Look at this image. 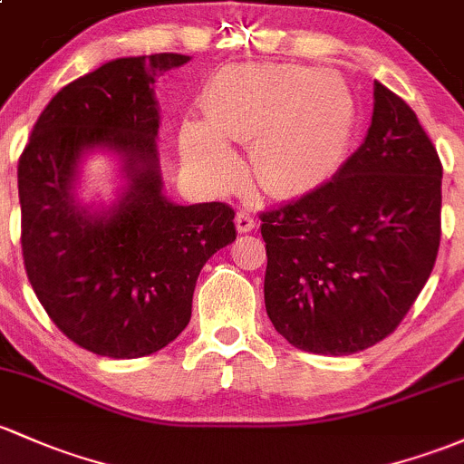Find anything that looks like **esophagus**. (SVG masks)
Masks as SVG:
<instances>
[{"label":"esophagus","mask_w":464,"mask_h":464,"mask_svg":"<svg viewBox=\"0 0 464 464\" xmlns=\"http://www.w3.org/2000/svg\"><path fill=\"white\" fill-rule=\"evenodd\" d=\"M254 227H256V218H254V214L250 210H238L237 212V230L241 234H246V232H252Z\"/></svg>","instance_id":"1"}]
</instances>
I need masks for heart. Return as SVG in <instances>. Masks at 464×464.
<instances>
[{"label":"heart","mask_w":464,"mask_h":464,"mask_svg":"<svg viewBox=\"0 0 464 464\" xmlns=\"http://www.w3.org/2000/svg\"><path fill=\"white\" fill-rule=\"evenodd\" d=\"M356 123V99L336 71L246 63L214 74L206 121L183 123L181 148L197 170L227 186L238 177L227 143H252L258 186L270 194H298L336 174Z\"/></svg>","instance_id":"1"}]
</instances>
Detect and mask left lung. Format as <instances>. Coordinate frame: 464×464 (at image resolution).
<instances>
[{"mask_svg": "<svg viewBox=\"0 0 464 464\" xmlns=\"http://www.w3.org/2000/svg\"><path fill=\"white\" fill-rule=\"evenodd\" d=\"M440 183L416 112L373 82L372 126L336 177L261 214L276 332L303 352L347 356L396 330L436 263Z\"/></svg>", "mask_w": 464, "mask_h": 464, "instance_id": "left-lung-1", "label": "left lung"}]
</instances>
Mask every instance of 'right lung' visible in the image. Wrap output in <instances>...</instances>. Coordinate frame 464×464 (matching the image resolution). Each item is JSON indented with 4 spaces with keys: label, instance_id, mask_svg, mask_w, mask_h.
Instances as JSON below:
<instances>
[{
    "label": "right lung",
    "instance_id": "obj_1",
    "mask_svg": "<svg viewBox=\"0 0 464 464\" xmlns=\"http://www.w3.org/2000/svg\"><path fill=\"white\" fill-rule=\"evenodd\" d=\"M188 54L121 57L51 99L19 159L28 281L54 325L83 350L139 358L163 350L192 316L198 272L237 238L226 203L179 206L163 192L154 83ZM97 151L122 188L103 207L78 197Z\"/></svg>",
    "mask_w": 464,
    "mask_h": 464
}]
</instances>
